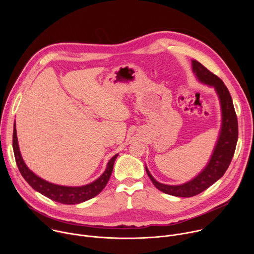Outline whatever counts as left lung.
<instances>
[{"label":"left lung","mask_w":254,"mask_h":254,"mask_svg":"<svg viewBox=\"0 0 254 254\" xmlns=\"http://www.w3.org/2000/svg\"><path fill=\"white\" fill-rule=\"evenodd\" d=\"M192 66L194 73L200 81L215 87L221 102L222 127L210 162L196 178L190 182L178 186H170L157 182L146 168L148 176L157 189L172 196L184 198L193 197L202 193L225 174L233 158L238 138L237 116L228 88L218 76L212 73L200 62L193 60Z\"/></svg>","instance_id":"1"}]
</instances>
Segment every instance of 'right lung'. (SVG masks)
Here are the masks:
<instances>
[{"instance_id": "right-lung-1", "label": "right lung", "mask_w": 254, "mask_h": 254, "mask_svg": "<svg viewBox=\"0 0 254 254\" xmlns=\"http://www.w3.org/2000/svg\"><path fill=\"white\" fill-rule=\"evenodd\" d=\"M13 150H14L15 160H16L18 169L21 175L23 176V178L26 180V182L34 190L41 193L47 198L53 201H56L58 203L68 204V205L79 204L98 195L106 186L108 180H110L111 175L113 173L115 161L119 156V155H116L110 160V162L107 163L104 173L91 184H88L82 187H65V186H59V185L49 183L47 181L39 178L38 176H36L34 173H32L28 169V167L25 165L22 159V156L20 154L15 125H14V131H13Z\"/></svg>"}]
</instances>
